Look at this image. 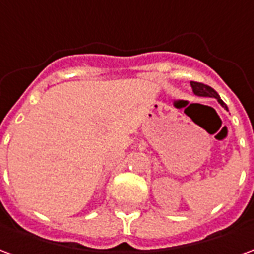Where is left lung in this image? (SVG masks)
<instances>
[{"mask_svg": "<svg viewBox=\"0 0 254 254\" xmlns=\"http://www.w3.org/2000/svg\"><path fill=\"white\" fill-rule=\"evenodd\" d=\"M191 88H193V92L198 96H209V98H215V99H218V102L220 105L223 106L224 109L227 110V106L224 103L223 100L219 98L218 92L215 91L213 88H211L209 85L207 84H202V83H196V81H190Z\"/></svg>", "mask_w": 254, "mask_h": 254, "instance_id": "1", "label": "left lung"}]
</instances>
